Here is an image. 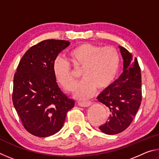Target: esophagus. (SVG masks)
<instances>
[{"mask_svg":"<svg viewBox=\"0 0 159 159\" xmlns=\"http://www.w3.org/2000/svg\"><path fill=\"white\" fill-rule=\"evenodd\" d=\"M92 102L88 101V102H79V105L82 107H90L92 104Z\"/></svg>","mask_w":159,"mask_h":159,"instance_id":"esophagus-1","label":"esophagus"}]
</instances>
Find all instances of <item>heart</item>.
<instances>
[{
	"instance_id": "1",
	"label": "heart",
	"mask_w": 159,
	"mask_h": 159,
	"mask_svg": "<svg viewBox=\"0 0 159 159\" xmlns=\"http://www.w3.org/2000/svg\"><path fill=\"white\" fill-rule=\"evenodd\" d=\"M69 57L75 66L81 67L83 79L74 88V95L79 99L90 98L97 88L103 90L115 79L119 66V56L112 47H103L88 43L80 44L69 52ZM53 73L64 90H73L76 79L69 61L57 57L53 61Z\"/></svg>"
}]
</instances>
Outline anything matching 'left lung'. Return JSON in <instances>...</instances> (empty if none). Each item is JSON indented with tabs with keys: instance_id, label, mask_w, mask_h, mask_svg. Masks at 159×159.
<instances>
[{
	"instance_id": "left-lung-1",
	"label": "left lung",
	"mask_w": 159,
	"mask_h": 159,
	"mask_svg": "<svg viewBox=\"0 0 159 159\" xmlns=\"http://www.w3.org/2000/svg\"><path fill=\"white\" fill-rule=\"evenodd\" d=\"M123 60V72L97 99L110 111L108 120L99 127L107 134L125 130L133 120L142 101L141 71L137 58L125 48L118 46Z\"/></svg>"
}]
</instances>
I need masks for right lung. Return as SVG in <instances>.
Returning a JSON list of instances; mask_svg holds the SVG:
<instances>
[{
    "mask_svg": "<svg viewBox=\"0 0 159 159\" xmlns=\"http://www.w3.org/2000/svg\"><path fill=\"white\" fill-rule=\"evenodd\" d=\"M69 45L68 41L45 40L29 48L19 63L13 80V105L33 135L45 138L57 133L74 107V99L59 87L52 69L59 53Z\"/></svg>",
    "mask_w": 159,
    "mask_h": 159,
    "instance_id": "1",
    "label": "right lung"
}]
</instances>
